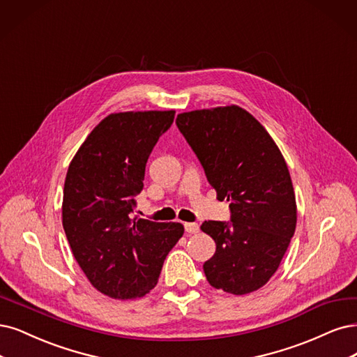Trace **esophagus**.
Here are the masks:
<instances>
[{
  "label": "esophagus",
  "instance_id": "obj_1",
  "mask_svg": "<svg viewBox=\"0 0 357 357\" xmlns=\"http://www.w3.org/2000/svg\"><path fill=\"white\" fill-rule=\"evenodd\" d=\"M183 228H185V231L188 234H197V232L200 231V227L197 225V223H191V222H187L185 225H183Z\"/></svg>",
  "mask_w": 357,
  "mask_h": 357
}]
</instances>
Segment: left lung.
<instances>
[{
  "instance_id": "obj_1",
  "label": "left lung",
  "mask_w": 357,
  "mask_h": 357,
  "mask_svg": "<svg viewBox=\"0 0 357 357\" xmlns=\"http://www.w3.org/2000/svg\"><path fill=\"white\" fill-rule=\"evenodd\" d=\"M181 134L199 157L231 222L206 220L216 252L204 265L208 284L243 296L261 288L280 268L297 223L291 176L268 130L238 105L181 113Z\"/></svg>"
}]
</instances>
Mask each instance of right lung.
<instances>
[{"label": "right lung", "mask_w": 357, "mask_h": 357, "mask_svg": "<svg viewBox=\"0 0 357 357\" xmlns=\"http://www.w3.org/2000/svg\"><path fill=\"white\" fill-rule=\"evenodd\" d=\"M175 112L112 113L72 158L63 191V228L86 278L104 296L144 297L183 235L178 222L132 219L145 165Z\"/></svg>", "instance_id": "obj_1"}]
</instances>
